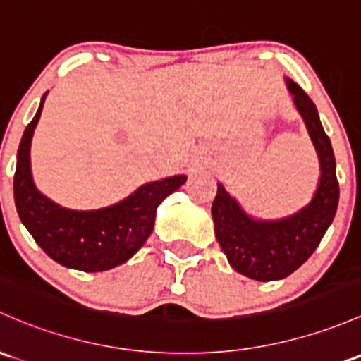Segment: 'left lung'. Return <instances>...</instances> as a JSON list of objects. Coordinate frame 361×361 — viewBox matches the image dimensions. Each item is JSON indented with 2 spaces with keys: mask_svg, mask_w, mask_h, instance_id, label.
<instances>
[{
  "mask_svg": "<svg viewBox=\"0 0 361 361\" xmlns=\"http://www.w3.org/2000/svg\"><path fill=\"white\" fill-rule=\"evenodd\" d=\"M286 85L320 162V178L313 197L305 207L286 218L261 219L245 212L225 185L218 181L211 209L216 238L230 267L257 282L286 279L298 270L318 247L339 204L331 138L325 135L317 107L305 90L289 78H286Z\"/></svg>",
  "mask_w": 361,
  "mask_h": 361,
  "instance_id": "8db88e82",
  "label": "left lung"
}]
</instances>
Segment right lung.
<instances>
[{"label":"right lung","mask_w":361,"mask_h":361,"mask_svg":"<svg viewBox=\"0 0 361 361\" xmlns=\"http://www.w3.org/2000/svg\"><path fill=\"white\" fill-rule=\"evenodd\" d=\"M43 94L36 116L22 135L13 176L18 218L53 261L81 271H105L126 263L154 230L155 211L162 200L187 181L185 174L149 181L131 195L100 209L78 211L59 206L37 190L30 169V143L43 111Z\"/></svg>","instance_id":"add662e5"}]
</instances>
